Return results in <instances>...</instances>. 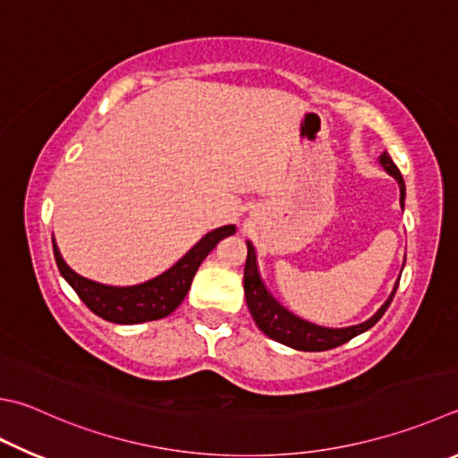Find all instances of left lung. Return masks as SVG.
Listing matches in <instances>:
<instances>
[{
    "mask_svg": "<svg viewBox=\"0 0 458 458\" xmlns=\"http://www.w3.org/2000/svg\"><path fill=\"white\" fill-rule=\"evenodd\" d=\"M378 162L382 168H385L390 176L398 182V188H401V206L404 208L406 186L401 176V170L396 168L394 162L390 160V156L386 152L380 154ZM246 246H248V256H246V266H244V294H246V304L248 309H250L256 327L260 328L268 338L276 340L280 344L294 348V351H304V352L330 351V348H336L340 344L348 343L351 338L362 335V332H367L382 318V314L386 312L398 288V280H401V276H398V280L394 282L393 293H390V296L386 298V302L382 304L369 320L354 324V327L328 328V327H320V324L304 320L294 312H290L286 306H282L264 284V280L260 276V268H258L256 250L250 240H246Z\"/></svg>",
    "mask_w": 458,
    "mask_h": 458,
    "instance_id": "obj_1",
    "label": "left lung"
}]
</instances>
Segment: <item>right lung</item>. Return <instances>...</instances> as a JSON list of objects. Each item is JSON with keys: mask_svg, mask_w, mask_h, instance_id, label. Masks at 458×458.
Listing matches in <instances>:
<instances>
[{"mask_svg": "<svg viewBox=\"0 0 458 458\" xmlns=\"http://www.w3.org/2000/svg\"><path fill=\"white\" fill-rule=\"evenodd\" d=\"M234 232V224H228V226H220L208 232L206 236L198 240V242L190 248L176 264L170 266L168 270L131 286L102 284V282L81 276V274L72 270L68 262L64 260L60 248L55 244V238H52V242L55 264L57 268H60L62 276L73 290H76L81 302H84L91 312L102 316L107 322L140 324L148 320H160L164 316L176 310L188 294L198 266H200L204 258L214 250L220 240L232 236Z\"/></svg>", "mask_w": 458, "mask_h": 458, "instance_id": "add662e5", "label": "right lung"}]
</instances>
